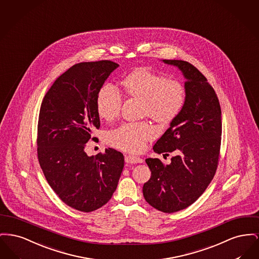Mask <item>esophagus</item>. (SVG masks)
I'll list each match as a JSON object with an SVG mask.
<instances>
[{
	"instance_id": "34e87169",
	"label": "esophagus",
	"mask_w": 259,
	"mask_h": 259,
	"mask_svg": "<svg viewBox=\"0 0 259 259\" xmlns=\"http://www.w3.org/2000/svg\"><path fill=\"white\" fill-rule=\"evenodd\" d=\"M124 161L125 163H143V160L139 157H136V156H133V155H128V156H125L124 158Z\"/></svg>"
}]
</instances>
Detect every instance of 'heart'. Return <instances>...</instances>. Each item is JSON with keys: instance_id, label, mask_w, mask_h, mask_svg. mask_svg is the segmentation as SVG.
<instances>
[{"instance_id": "obj_1", "label": "heart", "mask_w": 259, "mask_h": 259, "mask_svg": "<svg viewBox=\"0 0 259 259\" xmlns=\"http://www.w3.org/2000/svg\"><path fill=\"white\" fill-rule=\"evenodd\" d=\"M128 96L144 101L145 113L160 123H171L183 109L186 93L181 82L167 80L163 75L148 68L130 74L123 82ZM123 96L113 84H104L98 92L96 108L98 115L111 121L122 108ZM157 136V130L149 123H124L108 134L110 144L119 149L136 153L144 149L146 142Z\"/></svg>"}]
</instances>
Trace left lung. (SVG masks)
I'll use <instances>...</instances> for the list:
<instances>
[{
	"label": "left lung",
	"instance_id": "obj_1",
	"mask_svg": "<svg viewBox=\"0 0 259 259\" xmlns=\"http://www.w3.org/2000/svg\"><path fill=\"white\" fill-rule=\"evenodd\" d=\"M163 62L182 72L186 100L153 147L158 154L175 151L177 155L168 164L160 159H146L151 177L143 185V196L156 209L171 213L197 201L214 177L222 123L218 96L204 75L187 61Z\"/></svg>",
	"mask_w": 259,
	"mask_h": 259
}]
</instances>
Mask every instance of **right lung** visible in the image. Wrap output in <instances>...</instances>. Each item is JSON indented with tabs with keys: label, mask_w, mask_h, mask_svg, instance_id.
<instances>
[{
	"label": "right lung",
	"mask_w": 259,
	"mask_h": 259,
	"mask_svg": "<svg viewBox=\"0 0 259 259\" xmlns=\"http://www.w3.org/2000/svg\"><path fill=\"white\" fill-rule=\"evenodd\" d=\"M118 67L110 60L75 64L41 102L37 138L41 170L60 200L83 212L108 203L123 171L121 152L109 148L91 157L84 152L93 130L100 126L97 94Z\"/></svg>",
	"instance_id": "1"
}]
</instances>
